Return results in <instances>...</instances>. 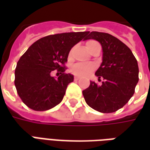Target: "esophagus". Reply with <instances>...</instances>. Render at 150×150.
Masks as SVG:
<instances>
[{
  "mask_svg": "<svg viewBox=\"0 0 150 150\" xmlns=\"http://www.w3.org/2000/svg\"><path fill=\"white\" fill-rule=\"evenodd\" d=\"M79 76H77V75H75V78H74V79H75V80H79Z\"/></svg>",
  "mask_w": 150,
  "mask_h": 150,
  "instance_id": "34e87169",
  "label": "esophagus"
}]
</instances>
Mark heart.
I'll return each instance as SVG.
<instances>
[{
	"label": "heart",
	"mask_w": 150,
	"mask_h": 150,
	"mask_svg": "<svg viewBox=\"0 0 150 150\" xmlns=\"http://www.w3.org/2000/svg\"><path fill=\"white\" fill-rule=\"evenodd\" d=\"M91 42L94 41H89L87 42V45ZM95 66L91 63H87V62H79L76 63L71 67L72 73L75 75H79V76H86L91 74V72L94 71Z\"/></svg>",
	"instance_id": "1"
}]
</instances>
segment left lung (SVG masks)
Instances as JSON below:
<instances>
[{
	"instance_id": "8db88e82",
	"label": "left lung",
	"mask_w": 150,
	"mask_h": 150,
	"mask_svg": "<svg viewBox=\"0 0 150 150\" xmlns=\"http://www.w3.org/2000/svg\"><path fill=\"white\" fill-rule=\"evenodd\" d=\"M94 39L100 43L102 62L95 75L100 85L90 82L83 91L86 103L91 108L103 113L116 112L125 106L132 97L138 83L137 61L128 46L107 33L88 32L84 40Z\"/></svg>"
}]
</instances>
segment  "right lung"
<instances>
[{
  "label": "right lung",
  "mask_w": 150,
  "mask_h": 150,
  "mask_svg": "<svg viewBox=\"0 0 150 150\" xmlns=\"http://www.w3.org/2000/svg\"><path fill=\"white\" fill-rule=\"evenodd\" d=\"M88 32H70L49 35L33 43L21 56L15 70V87L26 106L35 111L49 110L62 100L74 75L65 74L64 63L70 50ZM57 69L61 76H51Z\"/></svg>",
  "instance_id": "right-lung-1"
}]
</instances>
